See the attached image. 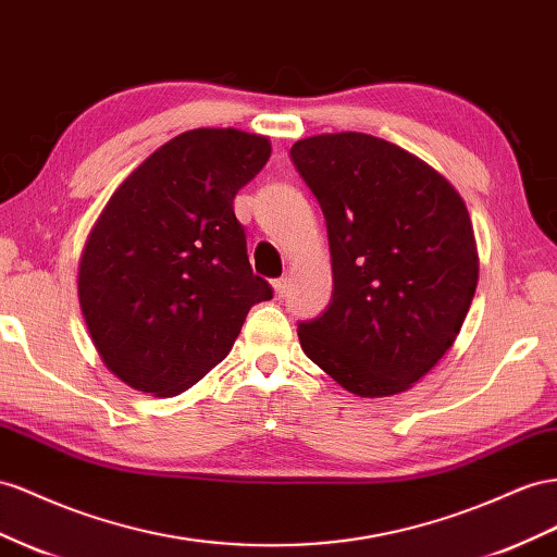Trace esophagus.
Segmentation results:
<instances>
[{
  "mask_svg": "<svg viewBox=\"0 0 557 557\" xmlns=\"http://www.w3.org/2000/svg\"><path fill=\"white\" fill-rule=\"evenodd\" d=\"M272 288H274V295L281 299L285 297V293H288V278H276L272 281Z\"/></svg>",
  "mask_w": 557,
  "mask_h": 557,
  "instance_id": "obj_1",
  "label": "esophagus"
}]
</instances>
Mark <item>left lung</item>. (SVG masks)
Listing matches in <instances>:
<instances>
[{
    "label": "left lung",
    "mask_w": 557,
    "mask_h": 557,
    "mask_svg": "<svg viewBox=\"0 0 557 557\" xmlns=\"http://www.w3.org/2000/svg\"><path fill=\"white\" fill-rule=\"evenodd\" d=\"M295 169L319 199L333 299L299 323L302 351L360 398L408 391L453 347L478 285L463 199L426 161L368 133L297 140Z\"/></svg>",
    "instance_id": "1"
}]
</instances>
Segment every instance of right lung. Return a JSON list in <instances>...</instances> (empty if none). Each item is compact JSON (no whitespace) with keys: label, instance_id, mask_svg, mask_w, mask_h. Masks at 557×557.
<instances>
[{"label":"right lung","instance_id":"1","mask_svg":"<svg viewBox=\"0 0 557 557\" xmlns=\"http://www.w3.org/2000/svg\"><path fill=\"white\" fill-rule=\"evenodd\" d=\"M272 157L267 135L194 128L135 169L79 260V307L114 377L143 394L187 391L227 356L272 288L252 274L236 191Z\"/></svg>","mask_w":557,"mask_h":557}]
</instances>
